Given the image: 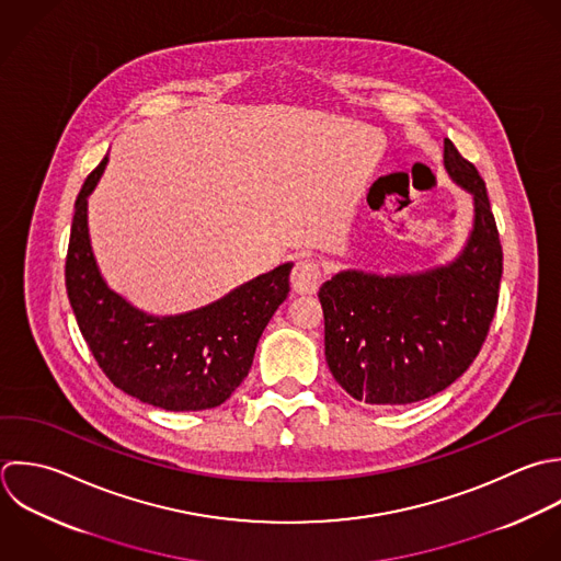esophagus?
Listing matches in <instances>:
<instances>
[{
	"mask_svg": "<svg viewBox=\"0 0 561 561\" xmlns=\"http://www.w3.org/2000/svg\"><path fill=\"white\" fill-rule=\"evenodd\" d=\"M321 279H323V271H321V264L314 260H299L290 275L293 290L299 295L314 293L319 288Z\"/></svg>",
	"mask_w": 561,
	"mask_h": 561,
	"instance_id": "1",
	"label": "esophagus"
}]
</instances>
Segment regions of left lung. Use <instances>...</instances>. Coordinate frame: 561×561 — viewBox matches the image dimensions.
<instances>
[{
    "label": "left lung",
    "instance_id": "left-lung-1",
    "mask_svg": "<svg viewBox=\"0 0 561 561\" xmlns=\"http://www.w3.org/2000/svg\"><path fill=\"white\" fill-rule=\"evenodd\" d=\"M444 168L474 207L453 260L389 275L345 268L319 288L328 367L365 404H411L444 391L474 363L494 319L503 247L485 181L450 139Z\"/></svg>",
    "mask_w": 561,
    "mask_h": 561
}]
</instances>
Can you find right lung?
Instances as JSON below:
<instances>
[{
	"instance_id": "right-lung-1",
	"label": "right lung",
	"mask_w": 561,
	"mask_h": 561,
	"mask_svg": "<svg viewBox=\"0 0 561 561\" xmlns=\"http://www.w3.org/2000/svg\"><path fill=\"white\" fill-rule=\"evenodd\" d=\"M108 154L87 176L71 220L65 286L78 328L106 378L163 411L220 407L247 378L257 341L290 290L293 262L220 299L179 314H152L115 293L95 260L87 207Z\"/></svg>"
}]
</instances>
